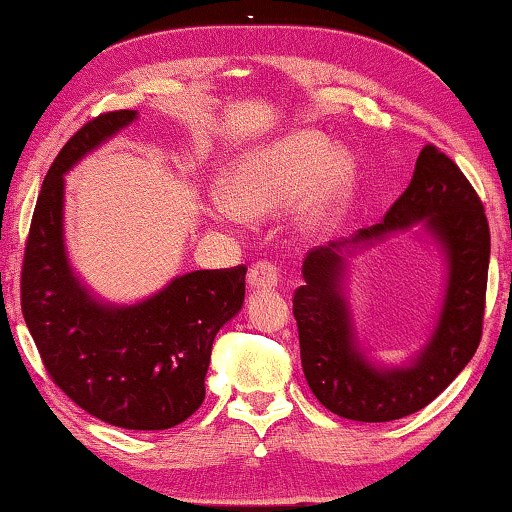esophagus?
I'll list each match as a JSON object with an SVG mask.
<instances>
[{"label":"esophagus","instance_id":"esophagus-1","mask_svg":"<svg viewBox=\"0 0 512 512\" xmlns=\"http://www.w3.org/2000/svg\"><path fill=\"white\" fill-rule=\"evenodd\" d=\"M248 287L253 292H269L278 287V269L269 262H257L248 271Z\"/></svg>","mask_w":512,"mask_h":512}]
</instances>
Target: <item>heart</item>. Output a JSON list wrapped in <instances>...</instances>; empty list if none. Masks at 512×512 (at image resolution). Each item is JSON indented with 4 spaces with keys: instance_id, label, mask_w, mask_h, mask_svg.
<instances>
[{
    "instance_id": "obj_1",
    "label": "heart",
    "mask_w": 512,
    "mask_h": 512,
    "mask_svg": "<svg viewBox=\"0 0 512 512\" xmlns=\"http://www.w3.org/2000/svg\"><path fill=\"white\" fill-rule=\"evenodd\" d=\"M359 185V160L320 129L299 127L248 148L222 171L213 222L262 218L290 204L294 232L304 239L329 234L345 215Z\"/></svg>"
}]
</instances>
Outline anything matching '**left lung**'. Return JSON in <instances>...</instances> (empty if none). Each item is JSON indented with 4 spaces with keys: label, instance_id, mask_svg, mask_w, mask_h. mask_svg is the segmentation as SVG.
<instances>
[{
    "label": "left lung",
    "instance_id": "1",
    "mask_svg": "<svg viewBox=\"0 0 512 512\" xmlns=\"http://www.w3.org/2000/svg\"><path fill=\"white\" fill-rule=\"evenodd\" d=\"M413 226L444 259V299L421 348L387 365L358 336L347 278L352 258ZM487 269L489 225L478 194L448 155L424 146L383 222L311 250L301 266L294 320L304 376L322 406L345 420L390 422L434 401L478 350Z\"/></svg>",
    "mask_w": 512,
    "mask_h": 512
}]
</instances>
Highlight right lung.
Segmentation results:
<instances>
[{
	"label": "right lung",
	"instance_id": "obj_1",
	"mask_svg": "<svg viewBox=\"0 0 512 512\" xmlns=\"http://www.w3.org/2000/svg\"><path fill=\"white\" fill-rule=\"evenodd\" d=\"M139 111L104 113L71 136L41 185L23 262V315L55 385L113 427L171 429L206 397L213 338L246 297V266L190 271L134 304L78 276L64 234V176Z\"/></svg>",
	"mask_w": 512,
	"mask_h": 512
}]
</instances>
